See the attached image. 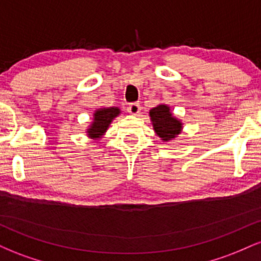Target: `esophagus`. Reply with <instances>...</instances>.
Instances as JSON below:
<instances>
[{
  "mask_svg": "<svg viewBox=\"0 0 261 261\" xmlns=\"http://www.w3.org/2000/svg\"><path fill=\"white\" fill-rule=\"evenodd\" d=\"M127 112L131 114V115H139L141 113V106L139 103H133L130 104L127 108Z\"/></svg>",
  "mask_w": 261,
  "mask_h": 261,
  "instance_id": "34e87169",
  "label": "esophagus"
}]
</instances>
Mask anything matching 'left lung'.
<instances>
[{
	"label": "left lung",
	"mask_w": 261,
	"mask_h": 261,
	"mask_svg": "<svg viewBox=\"0 0 261 261\" xmlns=\"http://www.w3.org/2000/svg\"><path fill=\"white\" fill-rule=\"evenodd\" d=\"M149 119L155 135L163 142L175 140L182 133V122L170 110L168 104L161 103L149 110Z\"/></svg>",
	"instance_id": "left-lung-1"
}]
</instances>
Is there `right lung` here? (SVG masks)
<instances>
[{"instance_id":"add662e5","label":"right lung","mask_w":261,"mask_h":261,"mask_svg":"<svg viewBox=\"0 0 261 261\" xmlns=\"http://www.w3.org/2000/svg\"><path fill=\"white\" fill-rule=\"evenodd\" d=\"M121 114L120 108L109 107L95 109L93 113L92 122L86 128V134L93 141H99L106 135L114 119Z\"/></svg>"}]
</instances>
